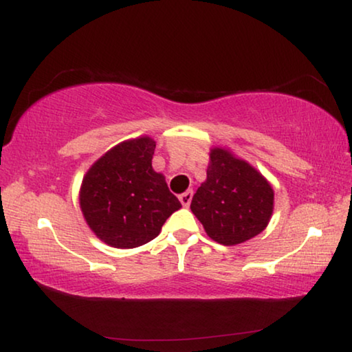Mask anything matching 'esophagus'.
<instances>
[{
	"instance_id": "esophagus-1",
	"label": "esophagus",
	"mask_w": 352,
	"mask_h": 352,
	"mask_svg": "<svg viewBox=\"0 0 352 352\" xmlns=\"http://www.w3.org/2000/svg\"><path fill=\"white\" fill-rule=\"evenodd\" d=\"M178 199H180V202H182V205H183V206H185V208H188V206H189V204H191V200H192V191H191V189H189V191H186V192H183V194H182V196H180V197H178Z\"/></svg>"
}]
</instances>
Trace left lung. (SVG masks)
Instances as JSON below:
<instances>
[{"instance_id": "1", "label": "left lung", "mask_w": 352, "mask_h": 352, "mask_svg": "<svg viewBox=\"0 0 352 352\" xmlns=\"http://www.w3.org/2000/svg\"><path fill=\"white\" fill-rule=\"evenodd\" d=\"M272 210L274 189L254 166L226 147L210 150L206 180L191 202L206 235L224 246H236L265 230Z\"/></svg>"}]
</instances>
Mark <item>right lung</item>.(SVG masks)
<instances>
[{"label": "right lung", "mask_w": 352, "mask_h": 352, "mask_svg": "<svg viewBox=\"0 0 352 352\" xmlns=\"http://www.w3.org/2000/svg\"><path fill=\"white\" fill-rule=\"evenodd\" d=\"M156 142L150 136L128 139L108 150L82 178L80 206L97 238L111 248L133 249L160 235L180 200L153 170Z\"/></svg>", "instance_id": "add662e5"}]
</instances>
